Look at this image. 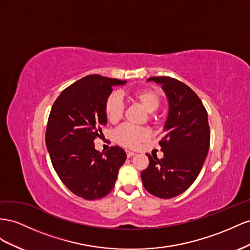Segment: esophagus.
Segmentation results:
<instances>
[{"label":"esophagus","instance_id":"esophagus-1","mask_svg":"<svg viewBox=\"0 0 250 250\" xmlns=\"http://www.w3.org/2000/svg\"><path fill=\"white\" fill-rule=\"evenodd\" d=\"M126 156H127L128 158H130V157H133V156H136V153H134L133 151H129V150H126Z\"/></svg>","mask_w":250,"mask_h":250}]
</instances>
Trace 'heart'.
Masks as SVG:
<instances>
[{
  "label": "heart",
  "mask_w": 250,
  "mask_h": 250,
  "mask_svg": "<svg viewBox=\"0 0 250 250\" xmlns=\"http://www.w3.org/2000/svg\"><path fill=\"white\" fill-rule=\"evenodd\" d=\"M130 99L134 103L141 105L143 108L149 112L148 119L151 122H154L156 116L154 111L158 110L161 104V97L158 91L151 88H142L134 90L130 93ZM104 110L106 117L112 123H117L123 118L125 112V104L122 98L117 92L110 93L107 97ZM150 137V130L146 127H136L125 124L121 126L119 129L114 132V139L120 145L128 148H136L142 142L146 141Z\"/></svg>",
  "instance_id": "obj_1"
}]
</instances>
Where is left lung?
Masks as SVG:
<instances>
[{
	"instance_id": "1",
	"label": "left lung",
	"mask_w": 250,
	"mask_h": 250,
	"mask_svg": "<svg viewBox=\"0 0 250 250\" xmlns=\"http://www.w3.org/2000/svg\"><path fill=\"white\" fill-rule=\"evenodd\" d=\"M161 84L169 102L165 134L159 144L164 157L146 153L149 165L141 172L145 189L161 199L187 190L198 178L209 150L207 111L189 86L169 77H151Z\"/></svg>"
}]
</instances>
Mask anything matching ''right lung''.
I'll list each match as a JSON object with an SVG mask.
<instances>
[{
  "label": "right lung",
  "mask_w": 250,
  "mask_h": 250,
  "mask_svg": "<svg viewBox=\"0 0 250 250\" xmlns=\"http://www.w3.org/2000/svg\"><path fill=\"white\" fill-rule=\"evenodd\" d=\"M126 81L90 75L65 88L55 101L45 141L53 168L68 189L85 200H99L116 184L126 152L119 146L106 152L94 148L107 123L104 104L112 86Z\"/></svg>",
  "instance_id": "obj_1"
}]
</instances>
